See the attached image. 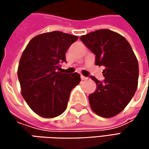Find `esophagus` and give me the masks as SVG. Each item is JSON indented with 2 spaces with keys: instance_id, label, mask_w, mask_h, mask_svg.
Wrapping results in <instances>:
<instances>
[{
  "instance_id": "34e87169",
  "label": "esophagus",
  "mask_w": 149,
  "mask_h": 149,
  "mask_svg": "<svg viewBox=\"0 0 149 149\" xmlns=\"http://www.w3.org/2000/svg\"><path fill=\"white\" fill-rule=\"evenodd\" d=\"M81 79H82V80H86V79H88V77H84V76H83V75H81Z\"/></svg>"
}]
</instances>
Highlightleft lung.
Wrapping results in <instances>:
<instances>
[{
    "instance_id": "8db88e82",
    "label": "left lung",
    "mask_w": 149,
    "mask_h": 149,
    "mask_svg": "<svg viewBox=\"0 0 149 149\" xmlns=\"http://www.w3.org/2000/svg\"><path fill=\"white\" fill-rule=\"evenodd\" d=\"M80 40L96 55V65L104 66V82L91 77L97 89L89 96L91 108L102 117L115 116L130 102L138 85V61L131 45L109 29L89 33Z\"/></svg>"
}]
</instances>
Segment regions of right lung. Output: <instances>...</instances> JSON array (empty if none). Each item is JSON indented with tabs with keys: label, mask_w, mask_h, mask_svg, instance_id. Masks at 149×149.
<instances>
[{
	"label": "right lung",
	"mask_w": 149,
	"mask_h": 149,
	"mask_svg": "<svg viewBox=\"0 0 149 149\" xmlns=\"http://www.w3.org/2000/svg\"><path fill=\"white\" fill-rule=\"evenodd\" d=\"M77 36L59 31L39 34L23 51L18 66L21 95L40 116L53 118L67 107L72 90L81 81L80 75L62 73L59 63Z\"/></svg>",
	"instance_id": "obj_1"
}]
</instances>
